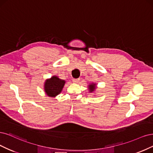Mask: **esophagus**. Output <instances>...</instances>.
Wrapping results in <instances>:
<instances>
[{
    "mask_svg": "<svg viewBox=\"0 0 153 153\" xmlns=\"http://www.w3.org/2000/svg\"><path fill=\"white\" fill-rule=\"evenodd\" d=\"M72 81L74 83H78L79 82V79H73Z\"/></svg>",
    "mask_w": 153,
    "mask_h": 153,
    "instance_id": "obj_1",
    "label": "esophagus"
}]
</instances>
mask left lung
Wrapping results in <instances>:
<instances>
[{
    "label": "left lung",
    "mask_w": 153,
    "mask_h": 153,
    "mask_svg": "<svg viewBox=\"0 0 153 153\" xmlns=\"http://www.w3.org/2000/svg\"><path fill=\"white\" fill-rule=\"evenodd\" d=\"M97 88V85L96 83L92 82V83H90V85H88V91H89L90 93L95 91Z\"/></svg>",
    "instance_id": "1"
}]
</instances>
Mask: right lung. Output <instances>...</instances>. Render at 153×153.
<instances>
[{"mask_svg": "<svg viewBox=\"0 0 153 153\" xmlns=\"http://www.w3.org/2000/svg\"><path fill=\"white\" fill-rule=\"evenodd\" d=\"M66 81L56 76L47 79L44 83V90L46 95L50 97H56L62 92Z\"/></svg>", "mask_w": 153, "mask_h": 153, "instance_id": "obj_1", "label": "right lung"}]
</instances>
